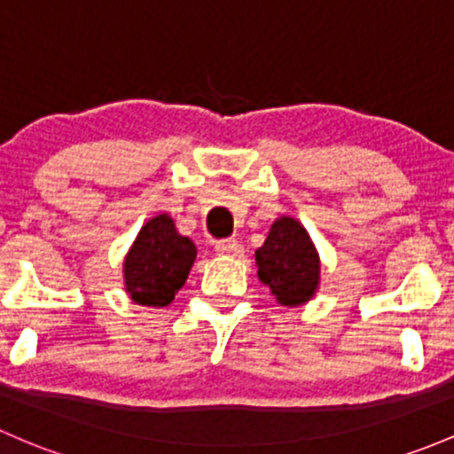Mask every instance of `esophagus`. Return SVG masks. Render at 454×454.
<instances>
[{
    "mask_svg": "<svg viewBox=\"0 0 454 454\" xmlns=\"http://www.w3.org/2000/svg\"><path fill=\"white\" fill-rule=\"evenodd\" d=\"M215 254H217V256H241L243 247H241V243H239V241H232V239H228V241L215 243Z\"/></svg>",
    "mask_w": 454,
    "mask_h": 454,
    "instance_id": "esophagus-1",
    "label": "esophagus"
}]
</instances>
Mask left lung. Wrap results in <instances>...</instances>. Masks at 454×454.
I'll use <instances>...</instances> for the list:
<instances>
[{
    "label": "left lung",
    "mask_w": 454,
    "mask_h": 454,
    "mask_svg": "<svg viewBox=\"0 0 454 454\" xmlns=\"http://www.w3.org/2000/svg\"><path fill=\"white\" fill-rule=\"evenodd\" d=\"M258 278L271 288L282 306L310 301L321 280V261L306 228L284 215L271 223V231L256 250Z\"/></svg>",
    "instance_id": "8db88e82"
}]
</instances>
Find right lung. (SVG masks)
<instances>
[{
    "instance_id": "1",
    "label": "right lung",
    "mask_w": 454,
    "mask_h": 454,
    "mask_svg": "<svg viewBox=\"0 0 454 454\" xmlns=\"http://www.w3.org/2000/svg\"><path fill=\"white\" fill-rule=\"evenodd\" d=\"M196 261V246L178 235L168 213L148 219L124 256V288L139 306L163 308L174 300Z\"/></svg>"
}]
</instances>
